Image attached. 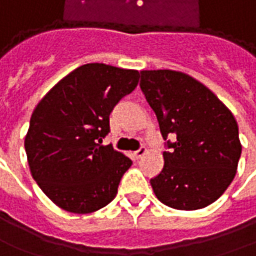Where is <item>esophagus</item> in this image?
<instances>
[{
	"mask_svg": "<svg viewBox=\"0 0 256 256\" xmlns=\"http://www.w3.org/2000/svg\"><path fill=\"white\" fill-rule=\"evenodd\" d=\"M146 152V146H141L140 150H137V151H136V152L133 154V156L136 159H140L141 156H142V155H144V154Z\"/></svg>",
	"mask_w": 256,
	"mask_h": 256,
	"instance_id": "obj_1",
	"label": "esophagus"
}]
</instances>
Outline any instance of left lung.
<instances>
[{"label": "left lung", "instance_id": "8db88e82", "mask_svg": "<svg viewBox=\"0 0 256 256\" xmlns=\"http://www.w3.org/2000/svg\"><path fill=\"white\" fill-rule=\"evenodd\" d=\"M140 73L141 91L156 115L166 146L164 169L150 180L154 192L170 208H205L236 176L241 144L233 114L208 87L186 73Z\"/></svg>", "mask_w": 256, "mask_h": 256}]
</instances>
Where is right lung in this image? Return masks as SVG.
Wrapping results in <instances>:
<instances>
[{
    "instance_id": "right-lung-1",
    "label": "right lung",
    "mask_w": 256,
    "mask_h": 256,
    "mask_svg": "<svg viewBox=\"0 0 256 256\" xmlns=\"http://www.w3.org/2000/svg\"><path fill=\"white\" fill-rule=\"evenodd\" d=\"M138 78L137 70L87 64L36 106L24 150L36 183L60 208L90 214L115 198L132 159L101 142L110 133V112Z\"/></svg>"
}]
</instances>
